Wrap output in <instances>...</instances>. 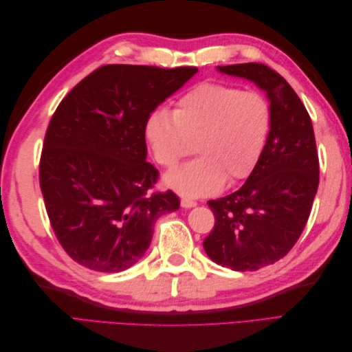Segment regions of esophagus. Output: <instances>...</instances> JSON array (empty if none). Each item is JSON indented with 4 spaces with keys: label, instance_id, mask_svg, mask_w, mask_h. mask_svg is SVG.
I'll use <instances>...</instances> for the list:
<instances>
[{
    "label": "esophagus",
    "instance_id": "34e87169",
    "mask_svg": "<svg viewBox=\"0 0 352 352\" xmlns=\"http://www.w3.org/2000/svg\"><path fill=\"white\" fill-rule=\"evenodd\" d=\"M180 206H182L184 208H192V207L197 206V202L192 201V199H189V198H182V199H180Z\"/></svg>",
    "mask_w": 352,
    "mask_h": 352
}]
</instances>
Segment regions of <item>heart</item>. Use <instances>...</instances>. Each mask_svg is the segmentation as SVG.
Masks as SVG:
<instances>
[{
  "mask_svg": "<svg viewBox=\"0 0 352 352\" xmlns=\"http://www.w3.org/2000/svg\"><path fill=\"white\" fill-rule=\"evenodd\" d=\"M269 100L233 85L204 82L184 94L172 114L154 110L144 135L155 162L173 168L195 153L192 162L166 176V184L185 195L199 197L238 184L257 167L272 131Z\"/></svg>",
  "mask_w": 352,
  "mask_h": 352,
  "instance_id": "heart-1",
  "label": "heart"
}]
</instances>
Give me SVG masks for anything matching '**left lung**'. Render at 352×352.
<instances>
[{"label":"left lung","mask_w":352,"mask_h":352,"mask_svg":"<svg viewBox=\"0 0 352 352\" xmlns=\"http://www.w3.org/2000/svg\"><path fill=\"white\" fill-rule=\"evenodd\" d=\"M252 80L270 100L273 122L260 162L241 189L207 204L214 228L202 245L208 257L236 272L283 258L310 217L318 188V155L310 114L278 72L261 63L219 66Z\"/></svg>","instance_id":"obj_1"}]
</instances>
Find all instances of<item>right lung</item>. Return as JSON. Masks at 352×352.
Wrapping results in <instances>:
<instances>
[{
	"mask_svg": "<svg viewBox=\"0 0 352 352\" xmlns=\"http://www.w3.org/2000/svg\"><path fill=\"white\" fill-rule=\"evenodd\" d=\"M197 67L107 65L82 79L52 114L39 185L60 245L83 267L119 273L142 258L155 220L176 211L173 190L151 192L145 122Z\"/></svg>",
	"mask_w": 352,
	"mask_h": 352,
	"instance_id": "right-lung-1",
	"label": "right lung"
}]
</instances>
